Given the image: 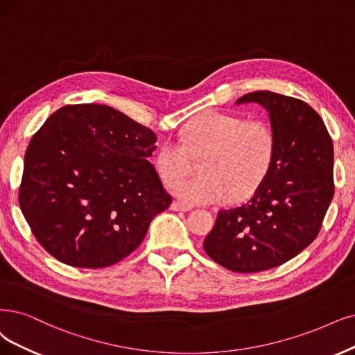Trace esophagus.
I'll list each match as a JSON object with an SVG mask.
<instances>
[{
    "label": "esophagus",
    "mask_w": 355,
    "mask_h": 355,
    "mask_svg": "<svg viewBox=\"0 0 355 355\" xmlns=\"http://www.w3.org/2000/svg\"><path fill=\"white\" fill-rule=\"evenodd\" d=\"M171 209H173V211L186 212V211H190L191 206H190V205H186V203H182V202L175 200V202H173V205H171Z\"/></svg>",
    "instance_id": "obj_1"
}]
</instances>
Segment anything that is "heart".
I'll list each match as a JSON object with an SVG mask.
<instances>
[{
  "instance_id": "obj_1",
  "label": "heart",
  "mask_w": 355,
  "mask_h": 355,
  "mask_svg": "<svg viewBox=\"0 0 355 355\" xmlns=\"http://www.w3.org/2000/svg\"><path fill=\"white\" fill-rule=\"evenodd\" d=\"M181 143L166 140L155 156L165 186L186 175L190 157L199 159L200 177L181 181L175 194L190 205L225 203L253 194L263 182L277 155V133L263 118L206 111L181 130Z\"/></svg>"
}]
</instances>
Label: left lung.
Here are the masks:
<instances>
[{
    "instance_id": "left-lung-1",
    "label": "left lung",
    "mask_w": 355,
    "mask_h": 355,
    "mask_svg": "<svg viewBox=\"0 0 355 355\" xmlns=\"http://www.w3.org/2000/svg\"><path fill=\"white\" fill-rule=\"evenodd\" d=\"M245 102L268 110L277 155L250 200L218 212L203 247L225 269L254 273L291 260L318 237L335 191L334 143L304 101L257 90L237 101Z\"/></svg>"
}]
</instances>
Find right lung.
Here are the masks:
<instances>
[{"label": "right lung", "mask_w": 355, "mask_h": 355, "mask_svg": "<svg viewBox=\"0 0 355 355\" xmlns=\"http://www.w3.org/2000/svg\"><path fill=\"white\" fill-rule=\"evenodd\" d=\"M157 137L107 105H65L24 155L19 205L65 265L107 268L133 253L173 198L148 161Z\"/></svg>", "instance_id": "add662e5"}]
</instances>
